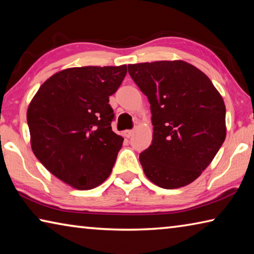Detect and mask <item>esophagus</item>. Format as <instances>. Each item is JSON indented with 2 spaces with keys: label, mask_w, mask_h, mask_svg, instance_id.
Instances as JSON below:
<instances>
[{
  "label": "esophagus",
  "mask_w": 254,
  "mask_h": 254,
  "mask_svg": "<svg viewBox=\"0 0 254 254\" xmlns=\"http://www.w3.org/2000/svg\"><path fill=\"white\" fill-rule=\"evenodd\" d=\"M133 133H134V130H127L124 131V135L127 137H131L133 135Z\"/></svg>",
  "instance_id": "1"
}]
</instances>
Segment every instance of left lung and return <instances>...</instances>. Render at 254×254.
Instances as JSON below:
<instances>
[{
  "instance_id": "8db88e82",
  "label": "left lung",
  "mask_w": 254,
  "mask_h": 254,
  "mask_svg": "<svg viewBox=\"0 0 254 254\" xmlns=\"http://www.w3.org/2000/svg\"><path fill=\"white\" fill-rule=\"evenodd\" d=\"M127 70L152 114V143L139 157L145 176L165 189L187 186L225 140L221 94L203 71L183 60L134 64Z\"/></svg>"
}]
</instances>
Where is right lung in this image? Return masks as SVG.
<instances>
[{
    "mask_svg": "<svg viewBox=\"0 0 254 254\" xmlns=\"http://www.w3.org/2000/svg\"><path fill=\"white\" fill-rule=\"evenodd\" d=\"M126 75V65L67 68L47 79L30 102L34 156L71 187L95 188L111 174L123 137L112 131L109 97Z\"/></svg>",
    "mask_w": 254,
    "mask_h": 254,
    "instance_id": "obj_1",
    "label": "right lung"
}]
</instances>
